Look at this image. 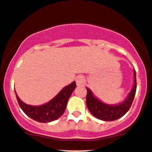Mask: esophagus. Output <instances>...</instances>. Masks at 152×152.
I'll return each instance as SVG.
<instances>
[{"label": "esophagus", "mask_w": 152, "mask_h": 152, "mask_svg": "<svg viewBox=\"0 0 152 152\" xmlns=\"http://www.w3.org/2000/svg\"><path fill=\"white\" fill-rule=\"evenodd\" d=\"M76 83L78 86H80L83 84L84 83V77L83 76H78L76 78Z\"/></svg>", "instance_id": "obj_1"}]
</instances>
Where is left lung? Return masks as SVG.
I'll return each mask as SVG.
<instances>
[{"instance_id":"1","label":"left lung","mask_w":152,"mask_h":152,"mask_svg":"<svg viewBox=\"0 0 152 152\" xmlns=\"http://www.w3.org/2000/svg\"><path fill=\"white\" fill-rule=\"evenodd\" d=\"M134 83L132 90L127 95L126 98L121 103L117 104H107L94 95L88 88L87 89L86 104L88 110L93 116L104 121H113L122 117L129 110L136 91V73L133 70Z\"/></svg>"}]
</instances>
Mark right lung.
Instances as JSON below:
<instances>
[{
    "label": "right lung",
    "mask_w": 152,
    "mask_h": 152,
    "mask_svg": "<svg viewBox=\"0 0 152 152\" xmlns=\"http://www.w3.org/2000/svg\"><path fill=\"white\" fill-rule=\"evenodd\" d=\"M76 82L65 86L54 98L46 104L34 106L22 102L16 92L19 105L28 117L39 123H49L60 118L65 111L68 100L76 88Z\"/></svg>",
    "instance_id": "add662e5"
}]
</instances>
